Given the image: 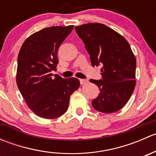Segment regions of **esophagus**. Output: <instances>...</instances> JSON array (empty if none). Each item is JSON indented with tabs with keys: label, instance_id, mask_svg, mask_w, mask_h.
Segmentation results:
<instances>
[{
	"label": "esophagus",
	"instance_id": "obj_1",
	"mask_svg": "<svg viewBox=\"0 0 156 156\" xmlns=\"http://www.w3.org/2000/svg\"><path fill=\"white\" fill-rule=\"evenodd\" d=\"M88 82L87 79H80V84H85Z\"/></svg>",
	"mask_w": 156,
	"mask_h": 156
}]
</instances>
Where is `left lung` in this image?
Masks as SVG:
<instances>
[{
	"instance_id": "8db88e82",
	"label": "left lung",
	"mask_w": 156,
	"mask_h": 156,
	"mask_svg": "<svg viewBox=\"0 0 156 156\" xmlns=\"http://www.w3.org/2000/svg\"><path fill=\"white\" fill-rule=\"evenodd\" d=\"M75 29L85 45L93 66H102V79H90L100 91L91 102L93 107L103 113L119 111L126 105L136 84V58L128 42L100 23H88Z\"/></svg>"
}]
</instances>
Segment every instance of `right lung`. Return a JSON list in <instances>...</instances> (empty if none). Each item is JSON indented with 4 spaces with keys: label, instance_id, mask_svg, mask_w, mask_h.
Masks as SVG:
<instances>
[{
    "label": "right lung",
    "instance_id": "right-lung-1",
    "mask_svg": "<svg viewBox=\"0 0 156 156\" xmlns=\"http://www.w3.org/2000/svg\"><path fill=\"white\" fill-rule=\"evenodd\" d=\"M73 28H45L28 37L20 50L17 86L30 109L39 117L52 119L63 115L70 96L79 87L78 78L51 74L58 63L59 46Z\"/></svg>",
    "mask_w": 156,
    "mask_h": 156
}]
</instances>
